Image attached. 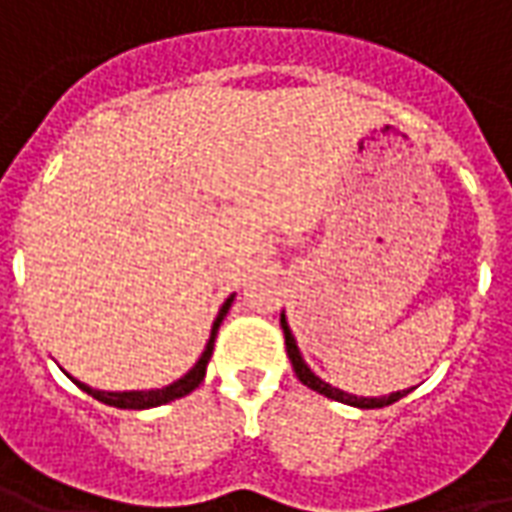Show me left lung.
<instances>
[{"instance_id":"left-lung-1","label":"left lung","mask_w":512,"mask_h":512,"mask_svg":"<svg viewBox=\"0 0 512 512\" xmlns=\"http://www.w3.org/2000/svg\"><path fill=\"white\" fill-rule=\"evenodd\" d=\"M280 324H282V332H285V349H288V357H291L293 371H296V377H299V380H302V385H307V388H313V391L324 393V396H330V399H335V402L363 407V410H374V407H388V405H393V402H399L402 396H407V393L413 391V388H410V391H396V393H391V396H374V399H366V396H352V393H343V391H338V388H332V385H327L324 380H318L316 374H313V371L307 368V363L302 360V355H299V346H296L291 330H288V321H285V316H280Z\"/></svg>"}]
</instances>
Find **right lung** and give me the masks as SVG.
Listing matches in <instances>:
<instances>
[{"mask_svg": "<svg viewBox=\"0 0 512 512\" xmlns=\"http://www.w3.org/2000/svg\"><path fill=\"white\" fill-rule=\"evenodd\" d=\"M232 305V296L221 305L219 316H216V321H213V332H210V341H207L205 352H202V357H199V363H196L182 380L171 382V385H166V388H157V391H94V388H88V385H82V382H77L82 391L91 393L94 399H99V402H105V405L110 407H121V410H146V407H157V405H166V402H174V399H180V396H188V393L194 391V388H199V382L205 380V371H207V360H210V355H213V341H216V332H219L221 321H224V316H227V310H230Z\"/></svg>", "mask_w": 512, "mask_h": 512, "instance_id": "add662e5", "label": "right lung"}]
</instances>
